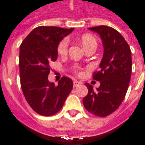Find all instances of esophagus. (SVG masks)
Segmentation results:
<instances>
[{"instance_id": "34e87169", "label": "esophagus", "mask_w": 145, "mask_h": 145, "mask_svg": "<svg viewBox=\"0 0 145 145\" xmlns=\"http://www.w3.org/2000/svg\"><path fill=\"white\" fill-rule=\"evenodd\" d=\"M80 84H81V83L79 82V81H74L73 82L74 87H76V86H80Z\"/></svg>"}]
</instances>
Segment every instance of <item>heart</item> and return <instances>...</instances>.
I'll list each match as a JSON object with an SVG mask.
<instances>
[{
    "label": "heart",
    "mask_w": 145,
    "mask_h": 145,
    "mask_svg": "<svg viewBox=\"0 0 145 145\" xmlns=\"http://www.w3.org/2000/svg\"><path fill=\"white\" fill-rule=\"evenodd\" d=\"M80 41L82 45L84 47V48H86L89 46L92 45H97V41L96 38L93 35H92L90 34H84L80 38ZM68 46H69V40L67 39H63L61 42L59 43V45L57 47V52L59 54L60 56H65L67 54L68 52ZM74 72L78 75V76H82L83 75V71L78 68L76 66L74 67Z\"/></svg>",
    "instance_id": "b5f03b06"
}]
</instances>
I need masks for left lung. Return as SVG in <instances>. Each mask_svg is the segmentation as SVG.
I'll use <instances>...</instances> for the list:
<instances>
[{"mask_svg":"<svg viewBox=\"0 0 145 145\" xmlns=\"http://www.w3.org/2000/svg\"><path fill=\"white\" fill-rule=\"evenodd\" d=\"M89 29L100 35L104 52L100 70L93 74V79L100 82V86L93 90L91 85L86 83L88 94L83 103L87 111L104 117L114 113L125 97L131 76V51L114 28L100 25Z\"/></svg>","mask_w":145,"mask_h":145,"instance_id":"8db88e82","label":"left lung"}]
</instances>
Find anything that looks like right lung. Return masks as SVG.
Listing matches in <instances>:
<instances>
[{
  "instance_id": "right-lung-1",
  "label": "right lung",
  "mask_w": 145,
  "mask_h": 145,
  "mask_svg": "<svg viewBox=\"0 0 145 145\" xmlns=\"http://www.w3.org/2000/svg\"><path fill=\"white\" fill-rule=\"evenodd\" d=\"M73 29L39 26L31 31L20 45L22 92L29 106L42 116H52L59 111L73 86L69 77H62L57 86L48 80L49 62L57 59L59 43Z\"/></svg>"
}]
</instances>
